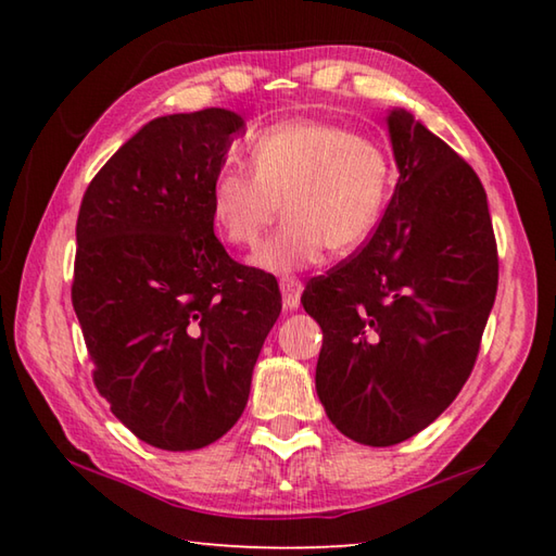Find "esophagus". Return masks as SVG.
Here are the masks:
<instances>
[{"instance_id": "esophagus-1", "label": "esophagus", "mask_w": 556, "mask_h": 556, "mask_svg": "<svg viewBox=\"0 0 556 556\" xmlns=\"http://www.w3.org/2000/svg\"><path fill=\"white\" fill-rule=\"evenodd\" d=\"M279 289H281V301H285V308L287 312H294L301 304V291H304V285H301L299 279L294 277H285L279 281Z\"/></svg>"}]
</instances>
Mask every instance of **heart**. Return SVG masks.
Here are the masks:
<instances>
[{
    "label": "heart",
    "instance_id": "heart-1",
    "mask_svg": "<svg viewBox=\"0 0 556 556\" xmlns=\"http://www.w3.org/2000/svg\"><path fill=\"white\" fill-rule=\"evenodd\" d=\"M250 166L228 162L213 176L211 218L225 242L252 248V265L291 275L321 262L326 248L345 255L378 228L392 188V162L378 139L326 119H287L257 131Z\"/></svg>",
    "mask_w": 556,
    "mask_h": 556
}]
</instances>
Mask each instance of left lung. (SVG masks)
I'll list each match as a JSON object with an SVG mask.
<instances>
[{
  "mask_svg": "<svg viewBox=\"0 0 556 556\" xmlns=\"http://www.w3.org/2000/svg\"><path fill=\"white\" fill-rule=\"evenodd\" d=\"M397 186L372 238L306 285L324 331L316 392L365 446H392L444 412L473 370L497 291L481 178L407 110L388 115Z\"/></svg>",
  "mask_w": 556,
  "mask_h": 556,
  "instance_id": "8db88e82",
  "label": "left lung"
}]
</instances>
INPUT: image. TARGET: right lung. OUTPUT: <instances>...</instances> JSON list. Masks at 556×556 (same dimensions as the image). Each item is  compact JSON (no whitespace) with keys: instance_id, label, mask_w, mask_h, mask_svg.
Wrapping results in <instances>:
<instances>
[{"instance_id":"1","label":"right lung","mask_w":556,"mask_h":556,"mask_svg":"<svg viewBox=\"0 0 556 556\" xmlns=\"http://www.w3.org/2000/svg\"><path fill=\"white\" fill-rule=\"evenodd\" d=\"M244 119L156 117L92 178L75 225L73 308L92 382L137 439L193 451L230 431L281 312L277 281L213 232L211 184Z\"/></svg>"}]
</instances>
